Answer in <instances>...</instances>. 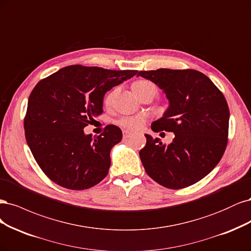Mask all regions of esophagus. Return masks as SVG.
I'll return each instance as SVG.
<instances>
[{
	"label": "esophagus",
	"instance_id": "esophagus-1",
	"mask_svg": "<svg viewBox=\"0 0 251 251\" xmlns=\"http://www.w3.org/2000/svg\"><path fill=\"white\" fill-rule=\"evenodd\" d=\"M130 135H131V132H129V131H127V130H124V131H123V137H124V139H128V137L130 136Z\"/></svg>",
	"mask_w": 251,
	"mask_h": 251
}]
</instances>
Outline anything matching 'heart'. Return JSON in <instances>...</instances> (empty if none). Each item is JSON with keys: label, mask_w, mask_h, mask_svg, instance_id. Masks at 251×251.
<instances>
[{"label": "heart", "mask_w": 251, "mask_h": 251, "mask_svg": "<svg viewBox=\"0 0 251 251\" xmlns=\"http://www.w3.org/2000/svg\"><path fill=\"white\" fill-rule=\"evenodd\" d=\"M150 87H156V86L151 81H149V80L141 79V80H137V81H135L133 83L132 90H133L134 94H139L142 91L146 90V88H150ZM114 95H115V92H110L106 97H105V99H104L105 105L110 104ZM117 123L121 127H123L124 129H127V130H137V129H140L145 124V119L142 116H125V117L120 118Z\"/></svg>", "instance_id": "obj_1"}]
</instances>
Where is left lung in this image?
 Wrapping results in <instances>:
<instances>
[{"label":"left lung","mask_w":251,"mask_h":251,"mask_svg":"<svg viewBox=\"0 0 251 251\" xmlns=\"http://www.w3.org/2000/svg\"><path fill=\"white\" fill-rule=\"evenodd\" d=\"M165 92L170 106L152 123L154 132H173L169 146L145 134L140 151L145 171L165 188L190 187L205 177L222 158L228 141L229 108L222 92L201 72L158 69L140 71Z\"/></svg>","instance_id":"obj_1"}]
</instances>
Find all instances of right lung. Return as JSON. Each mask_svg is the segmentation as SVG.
<instances>
[{
	"label": "right lung",
	"mask_w": 251,
	"mask_h": 251,
	"mask_svg": "<svg viewBox=\"0 0 251 251\" xmlns=\"http://www.w3.org/2000/svg\"><path fill=\"white\" fill-rule=\"evenodd\" d=\"M137 71L69 66L44 78L31 92L24 128L37 165L56 184L90 189L106 177L110 150L122 140L116 125L98 136L83 128L102 114L103 97Z\"/></svg>",
	"instance_id": "add662e5"
}]
</instances>
